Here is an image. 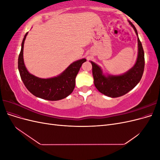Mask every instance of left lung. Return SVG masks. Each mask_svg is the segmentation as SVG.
<instances>
[{
  "instance_id": "obj_1",
  "label": "left lung",
  "mask_w": 160,
  "mask_h": 160,
  "mask_svg": "<svg viewBox=\"0 0 160 160\" xmlns=\"http://www.w3.org/2000/svg\"><path fill=\"white\" fill-rule=\"evenodd\" d=\"M129 23L133 28L138 42L137 61L132 68L121 75H105L101 67L91 61L95 88L100 93L110 98H118L128 93L138 84L143 73L145 59L143 47L138 37L137 29L132 22L129 21Z\"/></svg>"
}]
</instances>
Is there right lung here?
I'll use <instances>...</instances> for the list:
<instances>
[{
	"mask_svg": "<svg viewBox=\"0 0 160 160\" xmlns=\"http://www.w3.org/2000/svg\"><path fill=\"white\" fill-rule=\"evenodd\" d=\"M27 34L23 38L18 59V68L24 85L32 95L43 99L58 101L67 98L73 91L76 76L82 64L87 60L82 59L73 62L57 77L49 79L38 78L31 74L24 63L23 48Z\"/></svg>",
	"mask_w": 160,
	"mask_h": 160,
	"instance_id": "obj_1",
	"label": "right lung"
}]
</instances>
